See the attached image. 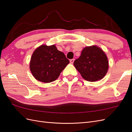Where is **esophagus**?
<instances>
[{
  "mask_svg": "<svg viewBox=\"0 0 132 132\" xmlns=\"http://www.w3.org/2000/svg\"><path fill=\"white\" fill-rule=\"evenodd\" d=\"M74 59H71L70 60V62L71 64H73L74 63Z\"/></svg>",
  "mask_w": 132,
  "mask_h": 132,
  "instance_id": "34e87169",
  "label": "esophagus"
}]
</instances>
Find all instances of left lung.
Returning a JSON list of instances; mask_svg holds the SVG:
<instances>
[{
  "instance_id": "8db88e82",
  "label": "left lung",
  "mask_w": 132,
  "mask_h": 132,
  "mask_svg": "<svg viewBox=\"0 0 132 132\" xmlns=\"http://www.w3.org/2000/svg\"><path fill=\"white\" fill-rule=\"evenodd\" d=\"M74 65L81 77L89 81L102 79L109 67L106 54L97 46L85 47L80 57L75 60Z\"/></svg>"
}]
</instances>
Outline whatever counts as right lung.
Returning <instances> with one entry per match:
<instances>
[{
    "mask_svg": "<svg viewBox=\"0 0 132 132\" xmlns=\"http://www.w3.org/2000/svg\"><path fill=\"white\" fill-rule=\"evenodd\" d=\"M69 63L65 54L55 46L41 45L32 55L30 68L34 78L45 83L55 81Z\"/></svg>",
    "mask_w": 132,
    "mask_h": 132,
    "instance_id": "obj_1",
    "label": "right lung"
}]
</instances>
